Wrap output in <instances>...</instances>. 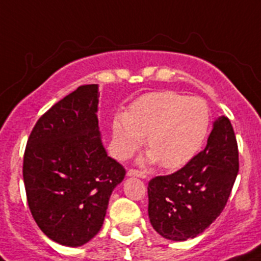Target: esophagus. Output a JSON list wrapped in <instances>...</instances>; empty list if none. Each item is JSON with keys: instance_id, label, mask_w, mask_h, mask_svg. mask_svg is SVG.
<instances>
[{"instance_id": "1", "label": "esophagus", "mask_w": 261, "mask_h": 261, "mask_svg": "<svg viewBox=\"0 0 261 261\" xmlns=\"http://www.w3.org/2000/svg\"><path fill=\"white\" fill-rule=\"evenodd\" d=\"M127 177H138V178H142V179H145L147 178V175L144 174V173H142V171H138V170H128L127 171Z\"/></svg>"}]
</instances>
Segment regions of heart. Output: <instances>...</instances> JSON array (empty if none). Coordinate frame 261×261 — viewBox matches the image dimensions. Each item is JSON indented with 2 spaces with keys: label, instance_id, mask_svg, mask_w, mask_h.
<instances>
[{
  "label": "heart",
  "instance_id": "heart-1",
  "mask_svg": "<svg viewBox=\"0 0 261 261\" xmlns=\"http://www.w3.org/2000/svg\"><path fill=\"white\" fill-rule=\"evenodd\" d=\"M211 109L203 98L174 91L148 93L133 102L126 114L113 119L114 153L128 159L147 135L148 153L143 165L174 170L186 165L200 151L210 133Z\"/></svg>",
  "mask_w": 261,
  "mask_h": 261
}]
</instances>
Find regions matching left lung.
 I'll use <instances>...</instances> for the list:
<instances>
[{
  "instance_id": "1",
  "label": "left lung",
  "mask_w": 261,
  "mask_h": 261,
  "mask_svg": "<svg viewBox=\"0 0 261 261\" xmlns=\"http://www.w3.org/2000/svg\"><path fill=\"white\" fill-rule=\"evenodd\" d=\"M238 169L233 126L220 116L200 153L173 174L148 183V216L153 229L175 242L203 233L226 205Z\"/></svg>"
}]
</instances>
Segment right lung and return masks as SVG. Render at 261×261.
Listing matches in <instances>:
<instances>
[{
	"label": "right lung",
	"mask_w": 261,
	"mask_h": 261,
	"mask_svg": "<svg viewBox=\"0 0 261 261\" xmlns=\"http://www.w3.org/2000/svg\"><path fill=\"white\" fill-rule=\"evenodd\" d=\"M97 112V84L79 87L37 121L25 147L28 206L41 231L62 246H83L100 231L126 174L108 156Z\"/></svg>",
	"instance_id": "add662e5"
}]
</instances>
